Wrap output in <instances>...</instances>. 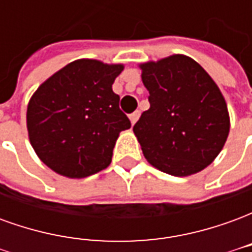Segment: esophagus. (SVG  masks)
<instances>
[{
    "instance_id": "34e87169",
    "label": "esophagus",
    "mask_w": 252,
    "mask_h": 252,
    "mask_svg": "<svg viewBox=\"0 0 252 252\" xmlns=\"http://www.w3.org/2000/svg\"><path fill=\"white\" fill-rule=\"evenodd\" d=\"M139 116H140V112H139V110H136V112H133V113L129 115V120H131L132 124H135V123H136L137 119H139Z\"/></svg>"
}]
</instances>
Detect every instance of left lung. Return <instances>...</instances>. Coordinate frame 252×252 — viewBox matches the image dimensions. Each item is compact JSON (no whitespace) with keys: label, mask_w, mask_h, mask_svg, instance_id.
Segmentation results:
<instances>
[{"label":"left lung","mask_w":252,"mask_h":252,"mask_svg":"<svg viewBox=\"0 0 252 252\" xmlns=\"http://www.w3.org/2000/svg\"><path fill=\"white\" fill-rule=\"evenodd\" d=\"M150 109L133 132L143 154L163 173L186 177L213 162L229 132L227 104L198 63L184 55L142 64Z\"/></svg>","instance_id":"left-lung-1"}]
</instances>
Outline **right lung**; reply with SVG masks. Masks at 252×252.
I'll return each instance as SVG.
<instances>
[{
  "instance_id": "right-lung-1",
  "label": "right lung",
  "mask_w": 252,
  "mask_h": 252,
  "mask_svg": "<svg viewBox=\"0 0 252 252\" xmlns=\"http://www.w3.org/2000/svg\"><path fill=\"white\" fill-rule=\"evenodd\" d=\"M123 68L93 59L75 61L32 95L27 110L31 144L58 174L83 178L110 164L119 133L131 128L112 90Z\"/></svg>"
}]
</instances>
